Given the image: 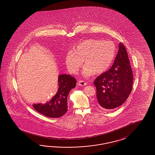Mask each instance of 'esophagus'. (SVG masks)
I'll list each match as a JSON object with an SVG mask.
<instances>
[{"label":"esophagus","instance_id":"obj_1","mask_svg":"<svg viewBox=\"0 0 155 155\" xmlns=\"http://www.w3.org/2000/svg\"><path fill=\"white\" fill-rule=\"evenodd\" d=\"M78 83H79L80 86H86L87 84V83L85 82L83 80H79Z\"/></svg>","mask_w":155,"mask_h":155}]
</instances>
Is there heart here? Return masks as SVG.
Returning <instances> with one entry per match:
<instances>
[{
    "label": "heart",
    "mask_w": 155,
    "mask_h": 155,
    "mask_svg": "<svg viewBox=\"0 0 155 155\" xmlns=\"http://www.w3.org/2000/svg\"><path fill=\"white\" fill-rule=\"evenodd\" d=\"M116 47L113 42L99 39H86L78 42L66 55V65L71 73H77L83 64L82 74L89 77L101 74L111 65L115 56Z\"/></svg>",
    "instance_id": "b5f03b06"
}]
</instances>
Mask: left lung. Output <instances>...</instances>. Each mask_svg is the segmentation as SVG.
<instances>
[{
    "label": "left lung",
    "mask_w": 155,
    "mask_h": 155,
    "mask_svg": "<svg viewBox=\"0 0 155 155\" xmlns=\"http://www.w3.org/2000/svg\"><path fill=\"white\" fill-rule=\"evenodd\" d=\"M133 78L127 51L120 42L111 68L94 80L99 106L106 110L121 106L131 94Z\"/></svg>",
    "instance_id": "left-lung-1"
}]
</instances>
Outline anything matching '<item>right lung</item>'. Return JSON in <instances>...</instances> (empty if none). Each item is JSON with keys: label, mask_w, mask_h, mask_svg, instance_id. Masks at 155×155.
I'll list each match as a JSON object with an SVG mask.
<instances>
[{"label": "right lung", "mask_w": 155, "mask_h": 155, "mask_svg": "<svg viewBox=\"0 0 155 155\" xmlns=\"http://www.w3.org/2000/svg\"><path fill=\"white\" fill-rule=\"evenodd\" d=\"M77 81L71 75L58 76V89L56 95L45 104H33V108L38 112L49 117H60L68 111V95L74 88Z\"/></svg>", "instance_id": "add662e5"}]
</instances>
